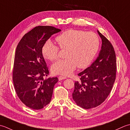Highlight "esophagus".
Masks as SVG:
<instances>
[{
    "instance_id": "34e87169",
    "label": "esophagus",
    "mask_w": 130,
    "mask_h": 130,
    "mask_svg": "<svg viewBox=\"0 0 130 130\" xmlns=\"http://www.w3.org/2000/svg\"><path fill=\"white\" fill-rule=\"evenodd\" d=\"M67 77H64V76H60L59 77H58V79H59V81H61L62 80H64V79H66Z\"/></svg>"
}]
</instances>
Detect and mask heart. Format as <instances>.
I'll use <instances>...</instances> for the list:
<instances>
[{"label":"heart","mask_w":130,"mask_h":130,"mask_svg":"<svg viewBox=\"0 0 130 130\" xmlns=\"http://www.w3.org/2000/svg\"><path fill=\"white\" fill-rule=\"evenodd\" d=\"M55 40L60 49H66V59L58 60L52 66V72L58 75L68 76L77 67H88L99 47L98 36L91 32L68 30L58 36ZM58 51V47L50 40L47 41L42 48L44 57L51 61L57 59Z\"/></svg>","instance_id":"b5f03b06"}]
</instances>
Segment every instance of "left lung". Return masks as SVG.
I'll list each match as a JSON object with an SVG mask.
<instances>
[{
  "label": "left lung",
  "mask_w": 130,
  "mask_h": 130,
  "mask_svg": "<svg viewBox=\"0 0 130 130\" xmlns=\"http://www.w3.org/2000/svg\"><path fill=\"white\" fill-rule=\"evenodd\" d=\"M102 45L98 57L90 67L79 73L72 98L76 104L88 109L98 107L107 99L116 75V57L112 45L98 30Z\"/></svg>",
  "instance_id": "left-lung-1"
}]
</instances>
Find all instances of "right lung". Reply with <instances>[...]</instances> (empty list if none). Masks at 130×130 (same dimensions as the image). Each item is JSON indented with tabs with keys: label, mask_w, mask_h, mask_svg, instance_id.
Returning <instances> with one entry per match:
<instances>
[{
	"label": "right lung",
	"mask_w": 130,
	"mask_h": 130,
	"mask_svg": "<svg viewBox=\"0 0 130 130\" xmlns=\"http://www.w3.org/2000/svg\"><path fill=\"white\" fill-rule=\"evenodd\" d=\"M60 31L53 26H37L23 36L16 47L13 84L21 101L31 109H41L51 101L58 79L44 78L49 71L42 48L52 35Z\"/></svg>",
	"instance_id": "add662e5"
}]
</instances>
